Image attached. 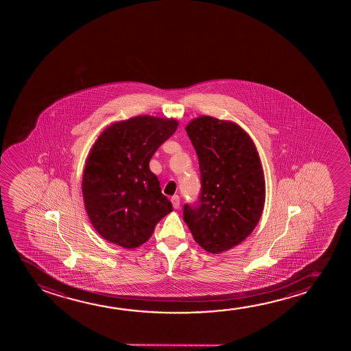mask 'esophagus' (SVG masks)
Here are the masks:
<instances>
[{"label":"esophagus","mask_w":351,"mask_h":351,"mask_svg":"<svg viewBox=\"0 0 351 351\" xmlns=\"http://www.w3.org/2000/svg\"><path fill=\"white\" fill-rule=\"evenodd\" d=\"M171 202H173V208H178L180 207V197H178V195L171 197Z\"/></svg>","instance_id":"34e87169"}]
</instances>
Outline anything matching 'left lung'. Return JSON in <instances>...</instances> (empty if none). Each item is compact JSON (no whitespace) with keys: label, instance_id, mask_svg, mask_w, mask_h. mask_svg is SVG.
<instances>
[{"label":"left lung","instance_id":"8db88e82","mask_svg":"<svg viewBox=\"0 0 351 351\" xmlns=\"http://www.w3.org/2000/svg\"><path fill=\"white\" fill-rule=\"evenodd\" d=\"M186 130L202 189L197 202L184 204L183 221L204 250L218 254L254 230L264 210V173L253 141L235 123L202 116Z\"/></svg>","mask_w":351,"mask_h":351}]
</instances>
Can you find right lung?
Returning <instances> with one entry per match:
<instances>
[{
    "instance_id": "right-lung-1",
    "label": "right lung",
    "mask_w": 351,
    "mask_h": 351,
    "mask_svg": "<svg viewBox=\"0 0 351 351\" xmlns=\"http://www.w3.org/2000/svg\"><path fill=\"white\" fill-rule=\"evenodd\" d=\"M176 128L178 121L136 116L111 125L93 145L82 194L92 226L111 243L139 247L173 211L149 163Z\"/></svg>"
}]
</instances>
